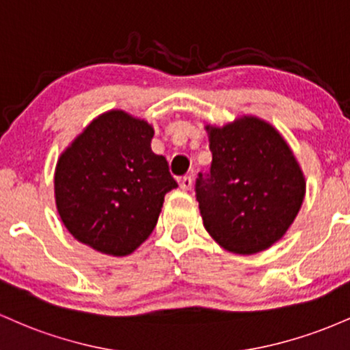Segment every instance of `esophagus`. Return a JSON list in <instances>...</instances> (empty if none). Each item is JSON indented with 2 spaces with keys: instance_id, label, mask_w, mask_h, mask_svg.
Here are the masks:
<instances>
[{
  "instance_id": "1",
  "label": "esophagus",
  "mask_w": 350,
  "mask_h": 350,
  "mask_svg": "<svg viewBox=\"0 0 350 350\" xmlns=\"http://www.w3.org/2000/svg\"><path fill=\"white\" fill-rule=\"evenodd\" d=\"M180 188L185 191L191 190V188H193V178H191V176H182V178H180Z\"/></svg>"
}]
</instances>
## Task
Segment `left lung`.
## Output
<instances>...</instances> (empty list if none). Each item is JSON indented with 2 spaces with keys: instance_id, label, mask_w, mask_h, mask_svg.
Instances as JSON below:
<instances>
[{
  "instance_id": "left-lung-1",
  "label": "left lung",
  "mask_w": 350,
  "mask_h": 350,
  "mask_svg": "<svg viewBox=\"0 0 350 350\" xmlns=\"http://www.w3.org/2000/svg\"><path fill=\"white\" fill-rule=\"evenodd\" d=\"M206 131L213 160L195 185L203 225L231 253L268 250L284 237L304 200L296 157L280 132L258 117Z\"/></svg>"
}]
</instances>
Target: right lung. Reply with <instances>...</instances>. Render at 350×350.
Listing matches in <instances>:
<instances>
[{
  "mask_svg": "<svg viewBox=\"0 0 350 350\" xmlns=\"http://www.w3.org/2000/svg\"><path fill=\"white\" fill-rule=\"evenodd\" d=\"M154 129L124 111L94 119L62 152L54 174L57 213L77 241L127 256L150 237L175 178L152 152Z\"/></svg>",
  "mask_w": 350,
  "mask_h": 350,
  "instance_id": "obj_1",
  "label": "right lung"
}]
</instances>
